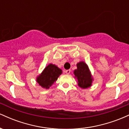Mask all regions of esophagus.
<instances>
[{
    "mask_svg": "<svg viewBox=\"0 0 129 129\" xmlns=\"http://www.w3.org/2000/svg\"><path fill=\"white\" fill-rule=\"evenodd\" d=\"M70 72H71L70 70H67L65 71V72H66V73L67 74V75H69V74L70 73Z\"/></svg>",
    "mask_w": 129,
    "mask_h": 129,
    "instance_id": "obj_1",
    "label": "esophagus"
}]
</instances>
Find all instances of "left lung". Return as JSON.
<instances>
[{"mask_svg":"<svg viewBox=\"0 0 129 129\" xmlns=\"http://www.w3.org/2000/svg\"><path fill=\"white\" fill-rule=\"evenodd\" d=\"M77 69L74 71V75L78 79V85L82 88H87L91 85L93 78L88 67L84 62L77 63Z\"/></svg>","mask_w":129,"mask_h":129,"instance_id":"left-lung-1","label":"left lung"}]
</instances>
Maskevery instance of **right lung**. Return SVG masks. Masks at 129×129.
I'll use <instances>...</instances> for the list:
<instances>
[{
  "mask_svg": "<svg viewBox=\"0 0 129 129\" xmlns=\"http://www.w3.org/2000/svg\"><path fill=\"white\" fill-rule=\"evenodd\" d=\"M62 73V70L55 65L50 63L36 78V81L43 88L48 89Z\"/></svg>",
  "mask_w": 129,
  "mask_h": 129,
  "instance_id": "add662e5",
  "label": "right lung"
}]
</instances>
